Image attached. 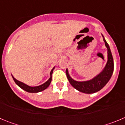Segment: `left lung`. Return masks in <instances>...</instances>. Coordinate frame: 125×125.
Returning a JSON list of instances; mask_svg holds the SVG:
<instances>
[{
	"instance_id": "obj_1",
	"label": "left lung",
	"mask_w": 125,
	"mask_h": 125,
	"mask_svg": "<svg viewBox=\"0 0 125 125\" xmlns=\"http://www.w3.org/2000/svg\"><path fill=\"white\" fill-rule=\"evenodd\" d=\"M103 40L105 43L106 47L108 49V61H107L105 68H104L103 71L100 74H98L91 80L79 82V81L73 80L71 78L68 74V69H66V73L70 84L75 89L81 92L90 94L100 91V89H102L106 84L112 76L113 69H114L113 58L112 54H111L109 45L104 39H103Z\"/></svg>"
}]
</instances>
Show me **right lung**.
I'll list each match as a JSON object with an SVG mask.
<instances>
[{"label": "right lung", "mask_w": 125, "mask_h": 125, "mask_svg": "<svg viewBox=\"0 0 125 125\" xmlns=\"http://www.w3.org/2000/svg\"><path fill=\"white\" fill-rule=\"evenodd\" d=\"M54 69V68H53V69L51 70V71L50 73L51 77L49 79V80H47V81H46V82L45 83L43 84L40 85V86H35V87L29 86H28V85L25 84L21 82V81H19L15 79L13 76H12V78H13V79H14V81H15V83L17 84L20 88H21L22 89L25 90V91L29 93H38V92H40V91H43V90H44L45 89H46V88L49 86L51 82V80H52L51 76H52V74L53 69Z\"/></svg>", "instance_id": "1"}]
</instances>
